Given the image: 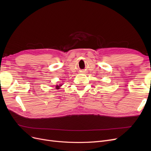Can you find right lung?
Masks as SVG:
<instances>
[{"instance_id": "1", "label": "right lung", "mask_w": 151, "mask_h": 151, "mask_svg": "<svg viewBox=\"0 0 151 151\" xmlns=\"http://www.w3.org/2000/svg\"><path fill=\"white\" fill-rule=\"evenodd\" d=\"M62 84H60V85H56V86H55V88H56L57 89H60V86H62Z\"/></svg>"}]
</instances>
